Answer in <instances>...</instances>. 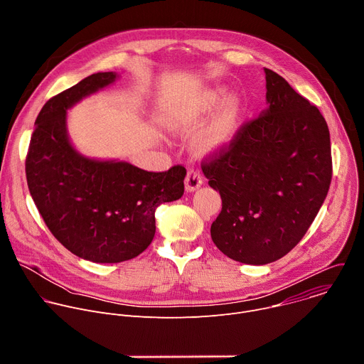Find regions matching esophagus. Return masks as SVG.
I'll return each mask as SVG.
<instances>
[{
	"instance_id": "1",
	"label": "esophagus",
	"mask_w": 364,
	"mask_h": 364,
	"mask_svg": "<svg viewBox=\"0 0 364 364\" xmlns=\"http://www.w3.org/2000/svg\"><path fill=\"white\" fill-rule=\"evenodd\" d=\"M184 183H186V190L187 191L197 190L203 184V174H201V171L197 170V168L188 170Z\"/></svg>"
}]
</instances>
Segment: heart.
Masks as SVG:
<instances>
[{
    "label": "heart",
    "mask_w": 364,
    "mask_h": 364,
    "mask_svg": "<svg viewBox=\"0 0 364 364\" xmlns=\"http://www.w3.org/2000/svg\"><path fill=\"white\" fill-rule=\"evenodd\" d=\"M222 97V92H216L213 95L215 100ZM239 115V103L236 99H230L223 111L218 115V118L210 124V127L198 136L197 146L200 151H212L225 142H228L236 128V121Z\"/></svg>",
    "instance_id": "obj_1"
}]
</instances>
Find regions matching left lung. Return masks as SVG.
Segmentation results:
<instances>
[{"instance_id": "obj_1", "label": "left lung", "mask_w": 364, "mask_h": 364, "mask_svg": "<svg viewBox=\"0 0 364 364\" xmlns=\"http://www.w3.org/2000/svg\"><path fill=\"white\" fill-rule=\"evenodd\" d=\"M265 77L268 109L201 161L222 197L212 239L249 265L278 261L296 246L333 177L330 131L318 108L271 69Z\"/></svg>"}]
</instances>
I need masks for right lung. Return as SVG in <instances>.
I'll list each match as a JSON object with an SVG mask.
<instances>
[{
  "label": "right lung",
  "mask_w": 364,
  "mask_h": 364,
  "mask_svg": "<svg viewBox=\"0 0 364 364\" xmlns=\"http://www.w3.org/2000/svg\"><path fill=\"white\" fill-rule=\"evenodd\" d=\"M115 79L114 72L95 73L48 99L26 157L28 190L46 226L68 250L96 264L142 253L155 235L157 207L184 193L183 166L152 173L85 159L70 145L66 111Z\"/></svg>",
  "instance_id": "right-lung-1"
}]
</instances>
